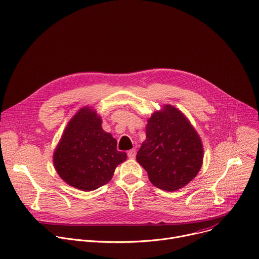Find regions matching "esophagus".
<instances>
[{
    "instance_id": "1",
    "label": "esophagus",
    "mask_w": 259,
    "mask_h": 259,
    "mask_svg": "<svg viewBox=\"0 0 259 259\" xmlns=\"http://www.w3.org/2000/svg\"><path fill=\"white\" fill-rule=\"evenodd\" d=\"M127 155H128V157H129L130 159H134V158H135V156H136V151H135L134 149H132V150L128 151Z\"/></svg>"
}]
</instances>
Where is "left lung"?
Wrapping results in <instances>:
<instances>
[{
	"mask_svg": "<svg viewBox=\"0 0 259 259\" xmlns=\"http://www.w3.org/2000/svg\"><path fill=\"white\" fill-rule=\"evenodd\" d=\"M146 131L136 160L154 186L175 191L197 176L203 160L202 143L182 111L164 105L151 115Z\"/></svg>",
	"mask_w": 259,
	"mask_h": 259,
	"instance_id": "obj_1",
	"label": "left lung"
}]
</instances>
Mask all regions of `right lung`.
Instances as JSON below:
<instances>
[{"mask_svg":"<svg viewBox=\"0 0 259 259\" xmlns=\"http://www.w3.org/2000/svg\"><path fill=\"white\" fill-rule=\"evenodd\" d=\"M101 116L89 106L79 109L66 126L54 153L55 168L68 185L93 191L107 184L115 167L127 159L116 140L102 127Z\"/></svg>","mask_w":259,"mask_h":259,"instance_id":"right-lung-1","label":"right lung"}]
</instances>
